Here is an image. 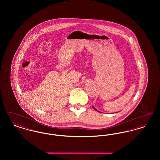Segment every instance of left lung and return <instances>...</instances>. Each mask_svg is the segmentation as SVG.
<instances>
[{"label": "left lung", "instance_id": "1", "mask_svg": "<svg viewBox=\"0 0 160 160\" xmlns=\"http://www.w3.org/2000/svg\"><path fill=\"white\" fill-rule=\"evenodd\" d=\"M93 108H94V109H95L96 111H97V112H99V111H98V110H97L96 108H94V107L93 106Z\"/></svg>", "mask_w": 160, "mask_h": 160}]
</instances>
